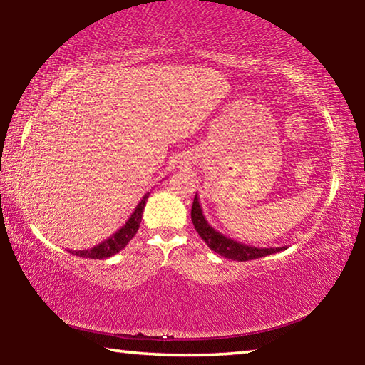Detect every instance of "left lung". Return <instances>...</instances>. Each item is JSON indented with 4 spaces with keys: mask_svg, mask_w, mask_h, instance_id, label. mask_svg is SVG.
<instances>
[{
    "mask_svg": "<svg viewBox=\"0 0 365 365\" xmlns=\"http://www.w3.org/2000/svg\"><path fill=\"white\" fill-rule=\"evenodd\" d=\"M191 222H193L196 232L200 233V237L205 240L209 248L220 256L232 259V261H251V259H259L287 250V246H280V248H256V246L235 242V240L225 237L224 233L215 230L206 220L197 195H195L193 206H191Z\"/></svg>",
    "mask_w": 365,
    "mask_h": 365,
    "instance_id": "left-lung-1",
    "label": "left lung"
}]
</instances>
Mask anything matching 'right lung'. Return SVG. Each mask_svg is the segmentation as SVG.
Instances as JSON below:
<instances>
[{"label": "right lung", "mask_w": 365, "mask_h": 365, "mask_svg": "<svg viewBox=\"0 0 365 365\" xmlns=\"http://www.w3.org/2000/svg\"><path fill=\"white\" fill-rule=\"evenodd\" d=\"M148 197H150V193H146L143 197H141V201L138 202V206L135 207V211L132 212L130 217H128V220L119 228V230L110 235L108 240L98 243L96 246H93V248H90V250L72 251V255L80 256V257H86V259H106V257L117 255L120 250L125 248L128 242H130V240L135 237V233L138 232L141 215H143V209L146 206Z\"/></svg>", "instance_id": "1"}]
</instances>
